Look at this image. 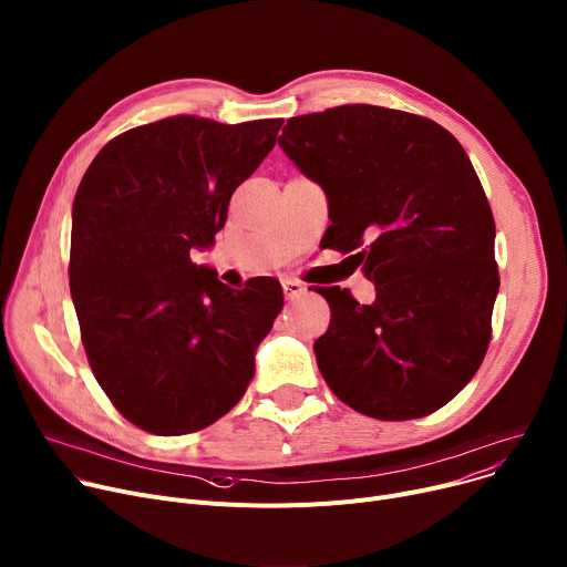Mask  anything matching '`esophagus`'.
<instances>
[{
	"instance_id": "obj_1",
	"label": "esophagus",
	"mask_w": 567,
	"mask_h": 567,
	"mask_svg": "<svg viewBox=\"0 0 567 567\" xmlns=\"http://www.w3.org/2000/svg\"><path fill=\"white\" fill-rule=\"evenodd\" d=\"M281 286H284L286 299H297V297H302V295L307 292V286H305V284H299V281H295V279H284V281H281Z\"/></svg>"
}]
</instances>
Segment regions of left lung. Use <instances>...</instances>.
<instances>
[{"instance_id":"left-lung-1","label":"left lung","mask_w":567,"mask_h":567,"mask_svg":"<svg viewBox=\"0 0 567 567\" xmlns=\"http://www.w3.org/2000/svg\"><path fill=\"white\" fill-rule=\"evenodd\" d=\"M279 146L327 194L320 245L357 251L375 284L373 305L318 288L324 382L382 421L444 408L478 371L498 292L494 217L467 153L435 121L375 105L288 118Z\"/></svg>"}]
</instances>
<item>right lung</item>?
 Segmentation results:
<instances>
[{
	"label": "right lung",
	"instance_id": "right-lung-1",
	"mask_svg": "<svg viewBox=\"0 0 567 567\" xmlns=\"http://www.w3.org/2000/svg\"><path fill=\"white\" fill-rule=\"evenodd\" d=\"M281 123L172 116L132 127L78 187L69 277L82 343L114 408L153 435H187L236 405L284 307L277 279L236 290L189 258L215 245L230 194Z\"/></svg>",
	"mask_w": 567,
	"mask_h": 567
}]
</instances>
